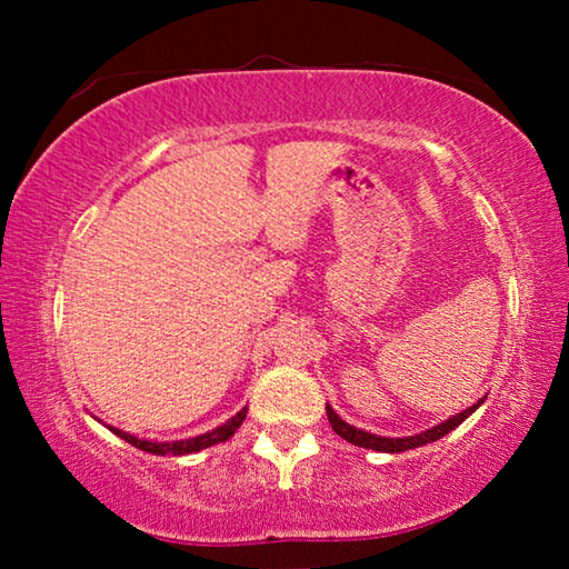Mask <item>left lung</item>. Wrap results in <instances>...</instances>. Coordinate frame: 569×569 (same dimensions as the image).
Here are the masks:
<instances>
[{
    "label": "left lung",
    "mask_w": 569,
    "mask_h": 569,
    "mask_svg": "<svg viewBox=\"0 0 569 569\" xmlns=\"http://www.w3.org/2000/svg\"><path fill=\"white\" fill-rule=\"evenodd\" d=\"M487 399V396H485ZM485 399H479L477 403H473V407H469V409H463L461 415H456V417H448L446 422H440V425H435V427H430V430H425V432H419V435H407V438H383V435H372V432H365V430H360V427H355V425H349V422H345V419H341L337 411H333L329 403H326V415H329V422H331V430L339 435V438H345L347 442H352V446H357V448H370V450H378V453H403V450H411V448H419V446H427V442H435V440H440L442 435H448V432H453L458 425L461 422H466V419H469L473 411H477L481 403H485Z\"/></svg>",
    "instance_id": "1"
}]
</instances>
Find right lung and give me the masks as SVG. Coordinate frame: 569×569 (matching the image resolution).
<instances>
[{"instance_id": "1", "label": "right lung", "mask_w": 569, "mask_h": 569, "mask_svg": "<svg viewBox=\"0 0 569 569\" xmlns=\"http://www.w3.org/2000/svg\"><path fill=\"white\" fill-rule=\"evenodd\" d=\"M248 415V407H243L238 411L236 417H230L228 422L214 427V430H209L204 435H197V438H189V440H170V442H158V440H142L137 438V435H129L119 430V427H108L113 435H119L121 440H127L129 446H134L139 450H144V453H152V456H189V453H199V450H204L209 446H217V442H224L230 440L232 435L240 425H243V419Z\"/></svg>"}]
</instances>
